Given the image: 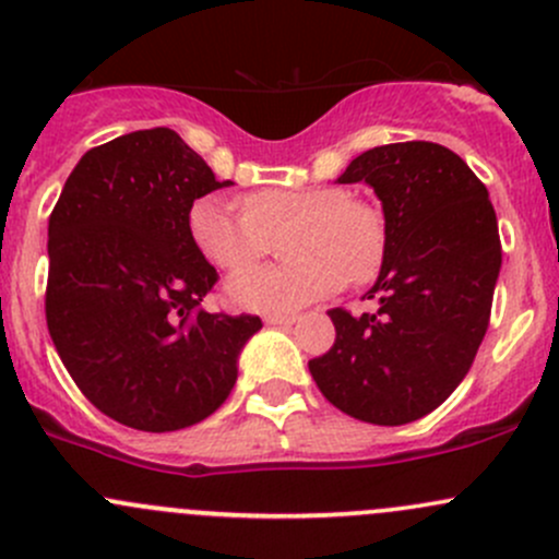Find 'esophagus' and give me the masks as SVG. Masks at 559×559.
Here are the masks:
<instances>
[{"label":"esophagus","mask_w":559,"mask_h":559,"mask_svg":"<svg viewBox=\"0 0 559 559\" xmlns=\"http://www.w3.org/2000/svg\"><path fill=\"white\" fill-rule=\"evenodd\" d=\"M296 320H298L296 314H269L266 318L269 325H280V328H290Z\"/></svg>","instance_id":"1"}]
</instances>
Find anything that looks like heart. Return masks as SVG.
Here are the masks:
<instances>
[{"instance_id": "1", "label": "heart", "mask_w": 559, "mask_h": 559, "mask_svg": "<svg viewBox=\"0 0 559 559\" xmlns=\"http://www.w3.org/2000/svg\"><path fill=\"white\" fill-rule=\"evenodd\" d=\"M206 193L188 210V234L206 263L245 272L282 237L285 266L239 274L228 298L252 312H293L347 285L377 277L384 255V223L373 206L342 188H263L239 199Z\"/></svg>"}]
</instances>
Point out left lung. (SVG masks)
Returning a JSON list of instances; mask_svg holds the SVG:
<instances>
[{"mask_svg": "<svg viewBox=\"0 0 559 559\" xmlns=\"http://www.w3.org/2000/svg\"><path fill=\"white\" fill-rule=\"evenodd\" d=\"M338 182H368L384 210L373 312L331 309L336 342L309 371L344 414L406 425L439 408L490 325L500 237L485 182L436 142L366 151Z\"/></svg>", "mask_w": 559, "mask_h": 559, "instance_id": "1", "label": "left lung"}]
</instances>
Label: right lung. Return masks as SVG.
Wrapping results in <instances>:
<instances>
[{"instance_id":"right-lung-1","label":"right lung","mask_w":559,"mask_h":559,"mask_svg":"<svg viewBox=\"0 0 559 559\" xmlns=\"http://www.w3.org/2000/svg\"><path fill=\"white\" fill-rule=\"evenodd\" d=\"M231 186L171 129L91 147L48 221L45 318L61 364L102 414L166 433L210 417L237 382L255 314L204 312L217 272L188 210Z\"/></svg>"}]
</instances>
